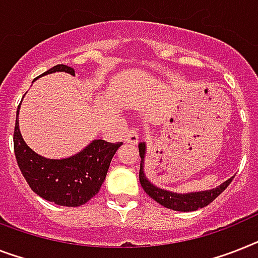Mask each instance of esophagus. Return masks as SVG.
Returning <instances> with one entry per match:
<instances>
[{
    "mask_svg": "<svg viewBox=\"0 0 258 258\" xmlns=\"http://www.w3.org/2000/svg\"><path fill=\"white\" fill-rule=\"evenodd\" d=\"M139 140V133H138V128H130L125 134V142L130 144H136Z\"/></svg>",
    "mask_w": 258,
    "mask_h": 258,
    "instance_id": "esophagus-1",
    "label": "esophagus"
}]
</instances>
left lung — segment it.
I'll list each match as a JSON object with an SVG mask.
<instances>
[{
    "instance_id": "left-lung-1",
    "label": "left lung",
    "mask_w": 258,
    "mask_h": 258,
    "mask_svg": "<svg viewBox=\"0 0 258 258\" xmlns=\"http://www.w3.org/2000/svg\"><path fill=\"white\" fill-rule=\"evenodd\" d=\"M144 154H146V146L144 143L139 144V155H140V171H139V180L142 187H143L144 192L150 196L151 199H154L155 202L159 203L160 205L165 207L168 209H173V211H179V212H190V211H196L199 208H204L208 204L215 200L225 188L231 184L233 177L228 179L227 181H224L221 185H219L215 189L211 190H203V192H195V194H187V195H179L172 194L169 190L160 189V188L155 187L146 179L143 172V160Z\"/></svg>"
}]
</instances>
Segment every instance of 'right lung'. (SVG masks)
Instances as JSON below:
<instances>
[{
  "mask_svg": "<svg viewBox=\"0 0 258 258\" xmlns=\"http://www.w3.org/2000/svg\"><path fill=\"white\" fill-rule=\"evenodd\" d=\"M55 71L74 75V69L66 64H56L42 75ZM13 143L17 164L33 192L56 205L79 207L99 192L107 175L111 159L123 142L108 143L106 140H94L85 150L71 158L62 160L46 159L35 154L25 143L17 118Z\"/></svg>",
  "mask_w": 258,
  "mask_h": 258,
  "instance_id": "1",
  "label": "right lung"
}]
</instances>
